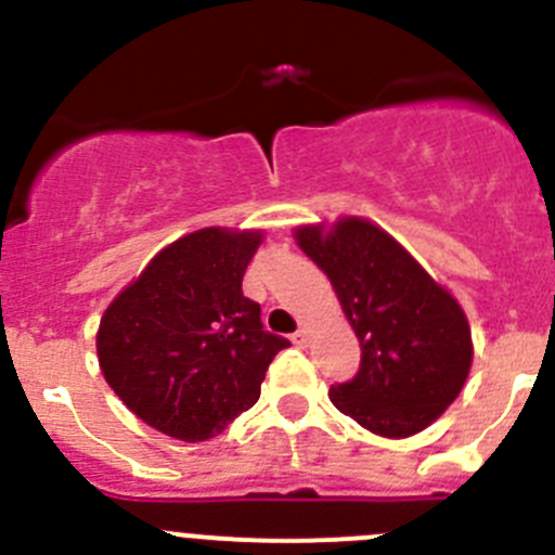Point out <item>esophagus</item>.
I'll return each instance as SVG.
<instances>
[{
	"label": "esophagus",
	"instance_id": "esophagus-1",
	"mask_svg": "<svg viewBox=\"0 0 555 555\" xmlns=\"http://www.w3.org/2000/svg\"><path fill=\"white\" fill-rule=\"evenodd\" d=\"M294 343H297V346H305V343H308V330L294 332Z\"/></svg>",
	"mask_w": 555,
	"mask_h": 555
}]
</instances>
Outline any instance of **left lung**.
<instances>
[{"label": "left lung", "mask_w": 555, "mask_h": 555, "mask_svg": "<svg viewBox=\"0 0 555 555\" xmlns=\"http://www.w3.org/2000/svg\"><path fill=\"white\" fill-rule=\"evenodd\" d=\"M297 242L330 278L362 348L360 371L330 400L367 430L403 439L461 395L472 367V330L461 305L387 234L346 218Z\"/></svg>", "instance_id": "obj_1"}]
</instances>
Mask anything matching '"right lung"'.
Masks as SVG:
<instances>
[{
    "instance_id": "1",
    "label": "right lung",
    "mask_w": 555,
    "mask_h": 555,
    "mask_svg": "<svg viewBox=\"0 0 555 555\" xmlns=\"http://www.w3.org/2000/svg\"><path fill=\"white\" fill-rule=\"evenodd\" d=\"M258 231L202 229L157 253L105 310L98 357L135 416L179 441H204L250 409L274 353L292 343L263 330L242 278Z\"/></svg>"
}]
</instances>
